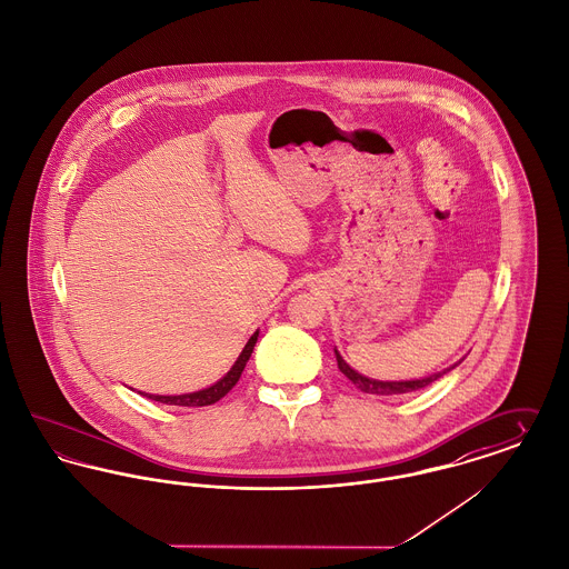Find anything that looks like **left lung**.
Returning a JSON list of instances; mask_svg holds the SVG:
<instances>
[{
    "label": "left lung",
    "instance_id": "obj_1",
    "mask_svg": "<svg viewBox=\"0 0 569 569\" xmlns=\"http://www.w3.org/2000/svg\"><path fill=\"white\" fill-rule=\"evenodd\" d=\"M335 356H337V362H339V369H341L342 376L351 379V381L356 383V388H360L362 392H369V395H406V392H415V390H420V388L429 386L431 381L442 378L445 373H449L451 369H455V367L459 365V362H457L453 367H449V369H445V371H440V373H433V376H429V378L406 379V381H379V379L367 378V376L353 371V369L342 360V356L339 353L337 347H335Z\"/></svg>",
    "mask_w": 569,
    "mask_h": 569
}]
</instances>
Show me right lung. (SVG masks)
<instances>
[{"mask_svg": "<svg viewBox=\"0 0 569 569\" xmlns=\"http://www.w3.org/2000/svg\"><path fill=\"white\" fill-rule=\"evenodd\" d=\"M257 339H259V332H254V335L248 339L243 351L239 353V358H237L234 365L230 367V371H228L227 376L220 379V381H216L213 386L202 388V390H196V392H188V395H147V392H144V397H149L152 401H159V403L183 406V408H202V406H211V403L220 401V399L227 395L228 390L241 378V373H243V369H246V362H248L250 356H252V349H254V345H257Z\"/></svg>", "mask_w": 569, "mask_h": 569, "instance_id": "add662e5", "label": "right lung"}]
</instances>
